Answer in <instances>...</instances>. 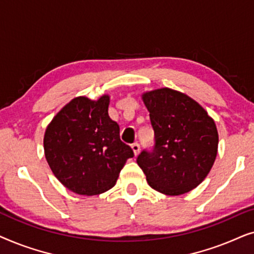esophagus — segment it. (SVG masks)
<instances>
[{
	"instance_id": "34e87169",
	"label": "esophagus",
	"mask_w": 254,
	"mask_h": 254,
	"mask_svg": "<svg viewBox=\"0 0 254 254\" xmlns=\"http://www.w3.org/2000/svg\"><path fill=\"white\" fill-rule=\"evenodd\" d=\"M131 149H133L135 156H137L138 154H140V144L136 143V142L131 144Z\"/></svg>"
}]
</instances>
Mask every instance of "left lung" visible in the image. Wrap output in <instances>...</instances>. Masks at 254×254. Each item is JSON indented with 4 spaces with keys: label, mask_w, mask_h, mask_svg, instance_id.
I'll return each instance as SVG.
<instances>
[{
    "label": "left lung",
    "mask_w": 254,
    "mask_h": 254,
    "mask_svg": "<svg viewBox=\"0 0 254 254\" xmlns=\"http://www.w3.org/2000/svg\"><path fill=\"white\" fill-rule=\"evenodd\" d=\"M155 131L152 150L137 156L149 186L165 195H180L200 185L217 155L213 118L185 93L169 88L144 92Z\"/></svg>",
    "instance_id": "8db88e82"
}]
</instances>
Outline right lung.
<instances>
[{
	"label": "right lung",
	"mask_w": 254,
	"mask_h": 254,
	"mask_svg": "<svg viewBox=\"0 0 254 254\" xmlns=\"http://www.w3.org/2000/svg\"><path fill=\"white\" fill-rule=\"evenodd\" d=\"M110 96L76 97L46 128L45 157L62 185L79 195H97L116 185L121 169L134 156L120 140L109 116Z\"/></svg>",
	"instance_id": "add662e5"
}]
</instances>
